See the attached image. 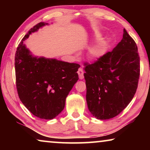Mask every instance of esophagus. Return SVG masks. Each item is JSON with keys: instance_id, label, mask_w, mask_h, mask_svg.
Listing matches in <instances>:
<instances>
[{"instance_id": "esophagus-1", "label": "esophagus", "mask_w": 150, "mask_h": 150, "mask_svg": "<svg viewBox=\"0 0 150 150\" xmlns=\"http://www.w3.org/2000/svg\"><path fill=\"white\" fill-rule=\"evenodd\" d=\"M78 74H79V79H83L84 78V71L82 68H79V70H78Z\"/></svg>"}]
</instances>
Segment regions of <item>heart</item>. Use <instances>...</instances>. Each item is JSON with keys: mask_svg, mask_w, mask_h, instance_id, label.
Masks as SVG:
<instances>
[{"mask_svg": "<svg viewBox=\"0 0 150 150\" xmlns=\"http://www.w3.org/2000/svg\"><path fill=\"white\" fill-rule=\"evenodd\" d=\"M104 51H105V48H104L103 45L98 44L91 49V54L93 58L98 59L101 57L104 54Z\"/></svg>", "mask_w": 150, "mask_h": 150, "instance_id": "1", "label": "heart"}]
</instances>
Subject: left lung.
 Wrapping results in <instances>:
<instances>
[{"instance_id": "1", "label": "left lung", "mask_w": 150, "mask_h": 150, "mask_svg": "<svg viewBox=\"0 0 150 150\" xmlns=\"http://www.w3.org/2000/svg\"><path fill=\"white\" fill-rule=\"evenodd\" d=\"M84 65L89 111L98 120L115 117L128 105L138 87L140 57L134 40L124 28L122 41L111 52Z\"/></svg>"}]
</instances>
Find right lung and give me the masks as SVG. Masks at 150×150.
Segmentation results:
<instances>
[{"label": "right lung", "mask_w": 150, "mask_h": 150, "mask_svg": "<svg viewBox=\"0 0 150 150\" xmlns=\"http://www.w3.org/2000/svg\"><path fill=\"white\" fill-rule=\"evenodd\" d=\"M45 24L40 22L30 28L18 45L16 81L18 96L26 108L39 118L52 120L64 108L65 99L79 80L80 65L30 54L24 41Z\"/></svg>", "instance_id": "obj_1"}]
</instances>
